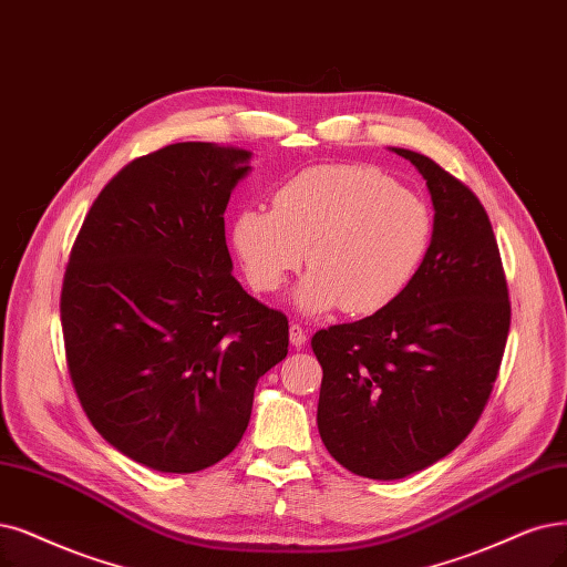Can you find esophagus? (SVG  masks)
I'll use <instances>...</instances> for the list:
<instances>
[{"instance_id":"34e87169","label":"esophagus","mask_w":567,"mask_h":567,"mask_svg":"<svg viewBox=\"0 0 567 567\" xmlns=\"http://www.w3.org/2000/svg\"><path fill=\"white\" fill-rule=\"evenodd\" d=\"M306 341H308V337H306L303 327L301 324H289V343L295 346L297 350H301L306 346Z\"/></svg>"}]
</instances>
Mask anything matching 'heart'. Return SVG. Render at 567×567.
<instances>
[{
    "mask_svg": "<svg viewBox=\"0 0 567 567\" xmlns=\"http://www.w3.org/2000/svg\"><path fill=\"white\" fill-rule=\"evenodd\" d=\"M434 234L430 205L369 165H316L289 177L272 209L234 221V247L249 285L276 291L303 264L295 306L318 316L341 306L373 316L400 299L421 270Z\"/></svg>",
    "mask_w": 567,
    "mask_h": 567,
    "instance_id": "heart-1",
    "label": "heart"
}]
</instances>
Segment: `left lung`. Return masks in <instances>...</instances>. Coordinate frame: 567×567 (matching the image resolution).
<instances>
[{"label":"left lung","mask_w":567,"mask_h":567,"mask_svg":"<svg viewBox=\"0 0 567 567\" xmlns=\"http://www.w3.org/2000/svg\"><path fill=\"white\" fill-rule=\"evenodd\" d=\"M427 182L434 234L404 295L373 316L320 329L318 430L367 478H404L465 442L493 392L512 322L484 205L432 158L396 150Z\"/></svg>","instance_id":"8db88e82"}]
</instances>
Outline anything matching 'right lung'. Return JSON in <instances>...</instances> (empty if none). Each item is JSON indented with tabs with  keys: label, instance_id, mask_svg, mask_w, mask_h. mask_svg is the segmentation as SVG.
Wrapping results in <instances>:
<instances>
[{
	"label": "right lung",
	"instance_id": "right-lung-1",
	"mask_svg": "<svg viewBox=\"0 0 567 567\" xmlns=\"http://www.w3.org/2000/svg\"><path fill=\"white\" fill-rule=\"evenodd\" d=\"M249 158L213 142L135 158L95 198L62 280L79 402L156 472H200L234 451L257 381L287 358V318L230 276L224 213Z\"/></svg>",
	"mask_w": 567,
	"mask_h": 567
}]
</instances>
